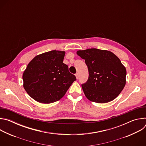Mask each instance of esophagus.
<instances>
[{
  "mask_svg": "<svg viewBox=\"0 0 146 146\" xmlns=\"http://www.w3.org/2000/svg\"><path fill=\"white\" fill-rule=\"evenodd\" d=\"M75 76H76V78H77H77H78V74L77 73L75 74Z\"/></svg>",
  "mask_w": 146,
  "mask_h": 146,
  "instance_id": "obj_1",
  "label": "esophagus"
}]
</instances>
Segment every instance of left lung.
I'll return each mask as SVG.
<instances>
[{
    "label": "left lung",
    "instance_id": "1",
    "mask_svg": "<svg viewBox=\"0 0 146 146\" xmlns=\"http://www.w3.org/2000/svg\"><path fill=\"white\" fill-rule=\"evenodd\" d=\"M77 54L88 67L89 77L82 84L86 96L96 103H108L116 98L126 83V69L113 52L96 48L80 50Z\"/></svg>",
    "mask_w": 146,
    "mask_h": 146
}]
</instances>
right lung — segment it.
Masks as SVG:
<instances>
[{
  "label": "right lung",
  "instance_id": "1",
  "mask_svg": "<svg viewBox=\"0 0 146 146\" xmlns=\"http://www.w3.org/2000/svg\"><path fill=\"white\" fill-rule=\"evenodd\" d=\"M65 52L52 50L36 56L23 76L24 88L33 99L42 103L59 100L66 94L76 76L63 63Z\"/></svg>",
  "mask_w": 146,
  "mask_h": 146
}]
</instances>
